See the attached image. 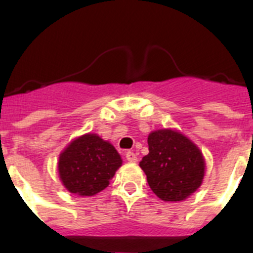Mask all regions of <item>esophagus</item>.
I'll use <instances>...</instances> for the list:
<instances>
[{
    "mask_svg": "<svg viewBox=\"0 0 253 253\" xmlns=\"http://www.w3.org/2000/svg\"><path fill=\"white\" fill-rule=\"evenodd\" d=\"M126 160L128 162L134 164V162H137V156H136V153L134 152H132V151H128V152L126 153Z\"/></svg>",
    "mask_w": 253,
    "mask_h": 253,
    "instance_id": "34e87169",
    "label": "esophagus"
}]
</instances>
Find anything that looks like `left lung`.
Segmentation results:
<instances>
[{
    "mask_svg": "<svg viewBox=\"0 0 253 253\" xmlns=\"http://www.w3.org/2000/svg\"><path fill=\"white\" fill-rule=\"evenodd\" d=\"M148 155L140 162L156 196L180 202L202 185L206 164L202 151L182 132L161 128L148 134Z\"/></svg>",
    "mask_w": 253,
    "mask_h": 253,
    "instance_id": "left-lung-1",
    "label": "left lung"
}]
</instances>
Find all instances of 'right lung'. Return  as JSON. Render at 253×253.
Segmentation results:
<instances>
[{
	"mask_svg": "<svg viewBox=\"0 0 253 253\" xmlns=\"http://www.w3.org/2000/svg\"><path fill=\"white\" fill-rule=\"evenodd\" d=\"M121 166V156L113 145L96 133H84L60 153L57 171L66 190L89 197L105 190Z\"/></svg>",
	"mask_w": 253,
	"mask_h": 253,
	"instance_id": "add662e5",
	"label": "right lung"
}]
</instances>
